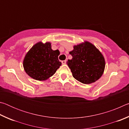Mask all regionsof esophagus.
I'll list each match as a JSON object with an SVG mask.
<instances>
[{
    "mask_svg": "<svg viewBox=\"0 0 129 129\" xmlns=\"http://www.w3.org/2000/svg\"><path fill=\"white\" fill-rule=\"evenodd\" d=\"M61 62L62 64H66V60H63V61H62Z\"/></svg>",
    "mask_w": 129,
    "mask_h": 129,
    "instance_id": "esophagus-1",
    "label": "esophagus"
}]
</instances>
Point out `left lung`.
I'll return each mask as SVG.
<instances>
[{
    "mask_svg": "<svg viewBox=\"0 0 129 129\" xmlns=\"http://www.w3.org/2000/svg\"><path fill=\"white\" fill-rule=\"evenodd\" d=\"M73 48L69 52L72 58L67 61L73 77L85 84L99 80L105 67L104 57L99 50L88 41L75 45Z\"/></svg>",
    "mask_w": 129,
    "mask_h": 129,
    "instance_id": "8db88e82",
    "label": "left lung"
}]
</instances>
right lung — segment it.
<instances>
[{"label": "right lung", "mask_w": 129, "mask_h": 129, "mask_svg": "<svg viewBox=\"0 0 129 129\" xmlns=\"http://www.w3.org/2000/svg\"><path fill=\"white\" fill-rule=\"evenodd\" d=\"M58 49L53 51L51 44L36 43L27 52L23 61L25 72L35 80L43 81L53 76L61 65Z\"/></svg>", "instance_id": "right-lung-1"}]
</instances>
